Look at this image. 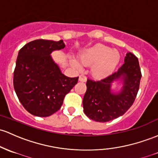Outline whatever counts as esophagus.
<instances>
[{
    "label": "esophagus",
    "instance_id": "obj_1",
    "mask_svg": "<svg viewBox=\"0 0 158 158\" xmlns=\"http://www.w3.org/2000/svg\"><path fill=\"white\" fill-rule=\"evenodd\" d=\"M79 80L80 81V82H86V80H87V77H86L85 75H80L79 77Z\"/></svg>",
    "mask_w": 158,
    "mask_h": 158
}]
</instances>
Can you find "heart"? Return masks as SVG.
I'll return each instance as SVG.
<instances>
[{"instance_id": "1", "label": "heart", "mask_w": 158, "mask_h": 158, "mask_svg": "<svg viewBox=\"0 0 158 158\" xmlns=\"http://www.w3.org/2000/svg\"><path fill=\"white\" fill-rule=\"evenodd\" d=\"M121 55L116 49L102 44H97L88 48L80 55V62L85 66H92L91 74L95 78L105 77L113 72L120 61ZM74 67L81 69V65L77 60H72Z\"/></svg>"}]
</instances>
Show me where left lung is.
Here are the masks:
<instances>
[{"instance_id":"8db88e82","label":"left lung","mask_w":158,"mask_h":158,"mask_svg":"<svg viewBox=\"0 0 158 158\" xmlns=\"http://www.w3.org/2000/svg\"><path fill=\"white\" fill-rule=\"evenodd\" d=\"M141 77L138 58L127 52L124 64L118 71L101 80L88 79L82 102L85 114L99 122H107L123 115L136 99ZM118 80L121 81L123 85L119 93H115L111 91V84Z\"/></svg>"}]
</instances>
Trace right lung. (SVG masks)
Masks as SVG:
<instances>
[{
	"label": "right lung",
	"mask_w": 158,
	"mask_h": 158,
	"mask_svg": "<svg viewBox=\"0 0 158 158\" xmlns=\"http://www.w3.org/2000/svg\"><path fill=\"white\" fill-rule=\"evenodd\" d=\"M65 47L64 41L35 40L19 52L13 86L24 108L31 115L47 117L61 107L65 95L79 77L64 75L51 53Z\"/></svg>",
	"instance_id": "add662e5"
}]
</instances>
